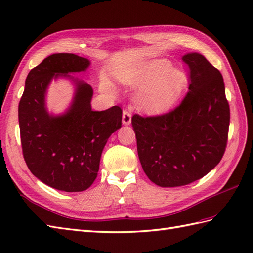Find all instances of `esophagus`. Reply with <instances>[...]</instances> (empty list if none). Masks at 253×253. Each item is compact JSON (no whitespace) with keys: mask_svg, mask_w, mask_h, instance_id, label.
<instances>
[{"mask_svg":"<svg viewBox=\"0 0 253 253\" xmlns=\"http://www.w3.org/2000/svg\"><path fill=\"white\" fill-rule=\"evenodd\" d=\"M131 123V112L129 110H124L123 112V124L124 125H129Z\"/></svg>","mask_w":253,"mask_h":253,"instance_id":"1","label":"esophagus"}]
</instances>
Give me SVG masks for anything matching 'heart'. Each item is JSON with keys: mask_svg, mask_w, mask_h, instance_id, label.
I'll list each match as a JSON object with an SVG mask.
<instances>
[{"mask_svg": "<svg viewBox=\"0 0 253 253\" xmlns=\"http://www.w3.org/2000/svg\"><path fill=\"white\" fill-rule=\"evenodd\" d=\"M152 83L155 84L144 91L139 102L144 111L160 113L176 103L186 85V76L178 69H170L168 61H157L149 64L136 82L140 87Z\"/></svg>", "mask_w": 253, "mask_h": 253, "instance_id": "b5f03b06", "label": "heart"}]
</instances>
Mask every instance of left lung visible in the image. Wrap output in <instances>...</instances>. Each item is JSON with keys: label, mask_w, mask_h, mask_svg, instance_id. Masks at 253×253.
Wrapping results in <instances>:
<instances>
[{"label": "left lung", "mask_w": 253, "mask_h": 253, "mask_svg": "<svg viewBox=\"0 0 253 253\" xmlns=\"http://www.w3.org/2000/svg\"><path fill=\"white\" fill-rule=\"evenodd\" d=\"M189 67V91L174 110L131 118L138 157L149 179L178 187L206 176L222 160L229 128V104L222 74L203 55L182 56Z\"/></svg>", "instance_id": "obj_1"}]
</instances>
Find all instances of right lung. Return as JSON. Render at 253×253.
Here are the masks:
<instances>
[{
    "mask_svg": "<svg viewBox=\"0 0 253 253\" xmlns=\"http://www.w3.org/2000/svg\"><path fill=\"white\" fill-rule=\"evenodd\" d=\"M89 65L87 58L71 53L47 56L29 72L18 105L27 166L45 185L66 192L84 191L93 184L107 139L122 127L120 106L92 111L91 85L67 75ZM61 76L73 79L77 91L67 113L54 117L46 110L45 94L50 80Z\"/></svg>",
    "mask_w": 253,
    "mask_h": 253,
    "instance_id": "add662e5",
    "label": "right lung"
}]
</instances>
